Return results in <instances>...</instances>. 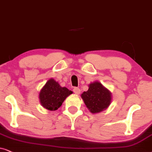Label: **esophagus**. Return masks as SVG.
<instances>
[{
	"instance_id": "1",
	"label": "esophagus",
	"mask_w": 152,
	"mask_h": 152,
	"mask_svg": "<svg viewBox=\"0 0 152 152\" xmlns=\"http://www.w3.org/2000/svg\"><path fill=\"white\" fill-rule=\"evenodd\" d=\"M73 90H74V92L76 94H79L80 93V88H74Z\"/></svg>"
}]
</instances>
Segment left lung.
<instances>
[{
  "label": "left lung",
  "instance_id": "8db88e82",
  "mask_svg": "<svg viewBox=\"0 0 152 152\" xmlns=\"http://www.w3.org/2000/svg\"><path fill=\"white\" fill-rule=\"evenodd\" d=\"M81 98L92 113H98L106 110L112 100L111 92L98 81L89 85L88 90L83 93Z\"/></svg>",
  "mask_w": 152,
  "mask_h": 152
}]
</instances>
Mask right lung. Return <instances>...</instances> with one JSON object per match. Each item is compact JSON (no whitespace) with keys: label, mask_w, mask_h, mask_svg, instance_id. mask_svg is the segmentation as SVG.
<instances>
[{"label":"right lung","mask_w":152,"mask_h":152,"mask_svg":"<svg viewBox=\"0 0 152 152\" xmlns=\"http://www.w3.org/2000/svg\"><path fill=\"white\" fill-rule=\"evenodd\" d=\"M71 94L72 91L65 87L62 88L55 80L50 78L40 90L39 97L42 106L53 111L58 110Z\"/></svg>","instance_id":"1"}]
</instances>
